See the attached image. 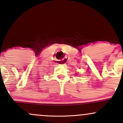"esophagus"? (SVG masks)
I'll return each mask as SVG.
<instances>
[{"label":"esophagus","instance_id":"1","mask_svg":"<svg viewBox=\"0 0 123 123\" xmlns=\"http://www.w3.org/2000/svg\"><path fill=\"white\" fill-rule=\"evenodd\" d=\"M58 63L59 64H64L65 63V61L64 60H58Z\"/></svg>","mask_w":123,"mask_h":123}]
</instances>
